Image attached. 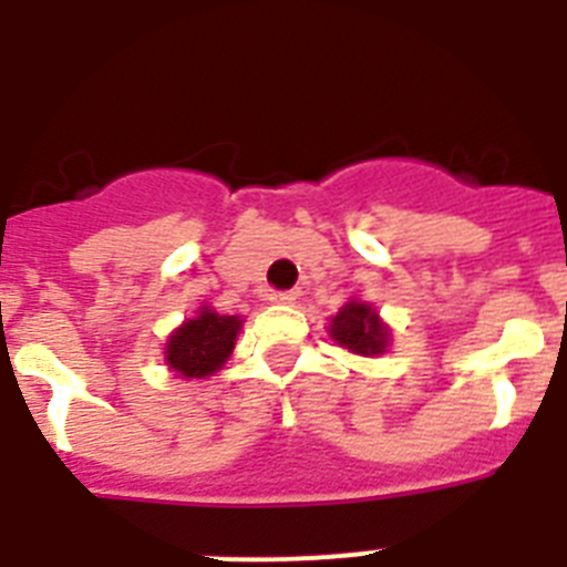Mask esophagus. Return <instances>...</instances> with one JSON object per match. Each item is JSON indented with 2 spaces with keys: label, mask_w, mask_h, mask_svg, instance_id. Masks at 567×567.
<instances>
[{
  "label": "esophagus",
  "mask_w": 567,
  "mask_h": 567,
  "mask_svg": "<svg viewBox=\"0 0 567 567\" xmlns=\"http://www.w3.org/2000/svg\"><path fill=\"white\" fill-rule=\"evenodd\" d=\"M295 298H298V292H292V289H280V292H272V303H284V307L295 303Z\"/></svg>",
  "instance_id": "1"
}]
</instances>
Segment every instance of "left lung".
Here are the masks:
<instances>
[{
  "label": "left lung",
  "instance_id": "left-lung-1",
  "mask_svg": "<svg viewBox=\"0 0 567 567\" xmlns=\"http://www.w3.org/2000/svg\"><path fill=\"white\" fill-rule=\"evenodd\" d=\"M329 334L340 346H346L349 352L358 354H380L385 349V340H389V329L380 323L378 312L369 303H360V300H349L334 315Z\"/></svg>",
  "mask_w": 567,
  "mask_h": 567
}]
</instances>
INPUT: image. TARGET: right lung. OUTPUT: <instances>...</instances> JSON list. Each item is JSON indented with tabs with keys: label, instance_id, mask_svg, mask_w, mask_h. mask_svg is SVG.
Segmentation results:
<instances>
[{
	"label": "right lung",
	"instance_id": "right-lung-1",
	"mask_svg": "<svg viewBox=\"0 0 567 567\" xmlns=\"http://www.w3.org/2000/svg\"><path fill=\"white\" fill-rule=\"evenodd\" d=\"M240 320L235 315H218L202 309V315L187 320L173 338L167 340V363L184 378H207L221 369L233 352L238 338Z\"/></svg>",
	"mask_w": 567,
	"mask_h": 567
}]
</instances>
